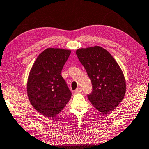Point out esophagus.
<instances>
[{"mask_svg": "<svg viewBox=\"0 0 149 149\" xmlns=\"http://www.w3.org/2000/svg\"><path fill=\"white\" fill-rule=\"evenodd\" d=\"M82 91V88H77L76 90H75V93H81Z\"/></svg>", "mask_w": 149, "mask_h": 149, "instance_id": "obj_1", "label": "esophagus"}]
</instances>
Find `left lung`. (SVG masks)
<instances>
[{"label": "left lung", "instance_id": "1", "mask_svg": "<svg viewBox=\"0 0 149 149\" xmlns=\"http://www.w3.org/2000/svg\"><path fill=\"white\" fill-rule=\"evenodd\" d=\"M76 54L92 83V92L87 95L91 104L104 114L113 111L126 92L119 65L107 50L98 46L78 49Z\"/></svg>", "mask_w": 149, "mask_h": 149}]
</instances>
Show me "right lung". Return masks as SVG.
Masks as SVG:
<instances>
[{"label": "right lung", "mask_w": 149, "mask_h": 149, "mask_svg": "<svg viewBox=\"0 0 149 149\" xmlns=\"http://www.w3.org/2000/svg\"><path fill=\"white\" fill-rule=\"evenodd\" d=\"M71 51L47 49L38 55L30 72L27 94L34 108L47 117H54L66 106L72 93L61 71Z\"/></svg>", "instance_id": "add662e5"}]
</instances>
